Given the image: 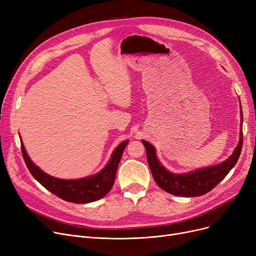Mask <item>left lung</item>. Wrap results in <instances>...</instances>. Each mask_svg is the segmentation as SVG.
<instances>
[{"label": "left lung", "instance_id": "obj_1", "mask_svg": "<svg viewBox=\"0 0 256 256\" xmlns=\"http://www.w3.org/2000/svg\"><path fill=\"white\" fill-rule=\"evenodd\" d=\"M240 140L236 150L230 158L214 166L199 168L186 173H173L160 164L154 146L150 142L142 140L146 150L147 162L154 182L160 189L169 194L182 197L201 196L212 190L234 167L240 158L242 145H243V111L240 110Z\"/></svg>", "mask_w": 256, "mask_h": 256}]
</instances>
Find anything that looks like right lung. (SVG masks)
I'll return each mask as SVG.
<instances>
[{
	"label": "right lung",
	"instance_id": "1",
	"mask_svg": "<svg viewBox=\"0 0 256 256\" xmlns=\"http://www.w3.org/2000/svg\"><path fill=\"white\" fill-rule=\"evenodd\" d=\"M128 143V140H126L116 147L110 158V160L100 172L83 178L62 180L50 176V174L44 172L38 166H36L31 160L28 154H26L22 141H20L24 163L34 178L52 194H55L65 201L74 204L93 202V201L104 197L110 192L114 184L121 156H122Z\"/></svg>",
	"mask_w": 256,
	"mask_h": 256
}]
</instances>
